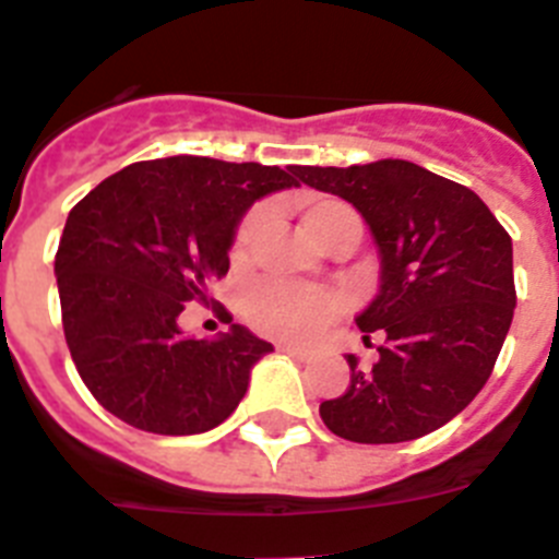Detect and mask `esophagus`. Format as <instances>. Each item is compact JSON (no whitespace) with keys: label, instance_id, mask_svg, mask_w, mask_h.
<instances>
[{"label":"esophagus","instance_id":"1","mask_svg":"<svg viewBox=\"0 0 559 559\" xmlns=\"http://www.w3.org/2000/svg\"><path fill=\"white\" fill-rule=\"evenodd\" d=\"M280 350H283V353H288V356H294V359H302V361L313 359V350H311V347H299V345H280Z\"/></svg>","mask_w":559,"mask_h":559}]
</instances>
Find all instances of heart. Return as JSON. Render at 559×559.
Masks as SVG:
<instances>
[{
    "instance_id": "obj_1",
    "label": "heart",
    "mask_w": 559,
    "mask_h": 559,
    "mask_svg": "<svg viewBox=\"0 0 559 559\" xmlns=\"http://www.w3.org/2000/svg\"><path fill=\"white\" fill-rule=\"evenodd\" d=\"M297 206L302 214L305 231L322 246H328L345 228H361L356 212L336 198L305 194V198H299ZM265 221H269L265 209H254L251 214H246V221L234 234V257L237 260H242L257 246ZM342 308H345V299L338 297L336 290L285 283V280H265V283L248 290L246 299L248 322L265 336L285 338V342L313 338L336 313H342Z\"/></svg>"
}]
</instances>
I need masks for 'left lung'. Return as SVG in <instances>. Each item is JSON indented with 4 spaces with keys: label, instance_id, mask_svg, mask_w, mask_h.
I'll use <instances>...</instances> for the list:
<instances>
[{
    "label": "left lung",
    "instance_id": "1",
    "mask_svg": "<svg viewBox=\"0 0 559 559\" xmlns=\"http://www.w3.org/2000/svg\"><path fill=\"white\" fill-rule=\"evenodd\" d=\"M305 186L347 200L379 248V290L356 313L384 333L379 361L322 402L333 436L402 443L443 427L480 393L514 313L512 237L466 186L409 160L294 166Z\"/></svg>",
    "mask_w": 559,
    "mask_h": 559
}]
</instances>
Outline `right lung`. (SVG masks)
Instances as JSON below:
<instances>
[{
	"mask_svg": "<svg viewBox=\"0 0 559 559\" xmlns=\"http://www.w3.org/2000/svg\"><path fill=\"white\" fill-rule=\"evenodd\" d=\"M294 183L280 166L157 157L109 175L70 212L56 254L61 322L104 409L157 436H198L231 416L274 345L242 325L189 338L178 319L228 271L248 209Z\"/></svg>",
	"mask_w": 559,
	"mask_h": 559,
	"instance_id": "add662e5",
	"label": "right lung"
}]
</instances>
